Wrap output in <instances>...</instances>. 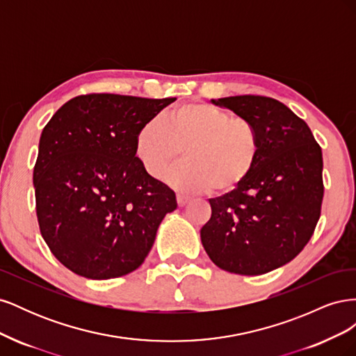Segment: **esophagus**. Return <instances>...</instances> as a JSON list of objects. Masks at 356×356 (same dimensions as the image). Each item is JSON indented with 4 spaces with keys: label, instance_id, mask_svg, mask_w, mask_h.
<instances>
[{
    "label": "esophagus",
    "instance_id": "esophagus-1",
    "mask_svg": "<svg viewBox=\"0 0 356 356\" xmlns=\"http://www.w3.org/2000/svg\"><path fill=\"white\" fill-rule=\"evenodd\" d=\"M177 202H178V207H179V208H184V207H187V204L190 203V199L186 197V196L178 195V196H177Z\"/></svg>",
    "mask_w": 356,
    "mask_h": 356
}]
</instances>
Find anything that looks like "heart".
Returning <instances> with one entry per match:
<instances>
[{"label":"heart","instance_id":"obj_1","mask_svg":"<svg viewBox=\"0 0 356 356\" xmlns=\"http://www.w3.org/2000/svg\"><path fill=\"white\" fill-rule=\"evenodd\" d=\"M166 181L181 193L215 190L227 195L250 179L261 154V136L246 117L232 115L207 102H187L165 113L163 122L144 123L135 136V156L152 178H161L181 157Z\"/></svg>","mask_w":356,"mask_h":356}]
</instances>
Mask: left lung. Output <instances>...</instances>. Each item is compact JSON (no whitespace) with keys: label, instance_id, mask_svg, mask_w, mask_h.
<instances>
[{"label":"left lung","instance_id":"1","mask_svg":"<svg viewBox=\"0 0 356 356\" xmlns=\"http://www.w3.org/2000/svg\"><path fill=\"white\" fill-rule=\"evenodd\" d=\"M212 102L257 124L261 154L243 186L209 199L202 245L225 272L263 275L296 258L315 232L324 197L321 147L306 122L273 98L242 95Z\"/></svg>","mask_w":356,"mask_h":356}]
</instances>
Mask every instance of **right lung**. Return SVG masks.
Returning a JSON list of instances; mask_svg holds the SVG:
<instances>
[{
	"instance_id": "right-lung-1",
	"label": "right lung",
	"mask_w": 356,
	"mask_h": 356,
	"mask_svg": "<svg viewBox=\"0 0 356 356\" xmlns=\"http://www.w3.org/2000/svg\"><path fill=\"white\" fill-rule=\"evenodd\" d=\"M175 99L80 95L42 129L37 218L51 254L71 272L102 281L136 270L161 220L177 209L175 193L135 156L139 127Z\"/></svg>"
}]
</instances>
